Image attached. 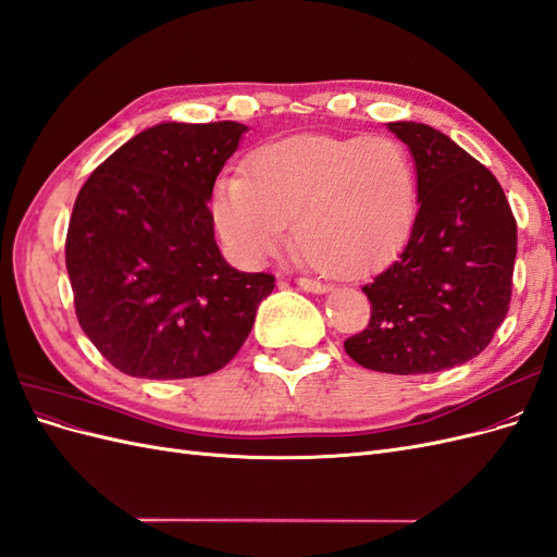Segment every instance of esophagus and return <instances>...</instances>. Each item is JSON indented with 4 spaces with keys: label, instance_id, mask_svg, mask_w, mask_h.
I'll use <instances>...</instances> for the list:
<instances>
[{
    "label": "esophagus",
    "instance_id": "1",
    "mask_svg": "<svg viewBox=\"0 0 557 557\" xmlns=\"http://www.w3.org/2000/svg\"><path fill=\"white\" fill-rule=\"evenodd\" d=\"M297 285H299L301 290L313 293V295H325V293H330V285L320 283V281H311V278H297Z\"/></svg>",
    "mask_w": 557,
    "mask_h": 557
}]
</instances>
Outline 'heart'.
I'll return each instance as SVG.
<instances>
[{"instance_id":"b5f03b06","label":"heart","mask_w":557,"mask_h":557,"mask_svg":"<svg viewBox=\"0 0 557 557\" xmlns=\"http://www.w3.org/2000/svg\"><path fill=\"white\" fill-rule=\"evenodd\" d=\"M213 221L246 264L272 260L288 221L305 258L320 272L356 276L401 246L416 215V170L387 137H301L252 150L244 176L213 193Z\"/></svg>"}]
</instances>
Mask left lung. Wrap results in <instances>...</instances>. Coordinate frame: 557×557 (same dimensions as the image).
<instances>
[{
  "instance_id": "1",
  "label": "left lung",
  "mask_w": 557,
  "mask_h": 557,
  "mask_svg": "<svg viewBox=\"0 0 557 557\" xmlns=\"http://www.w3.org/2000/svg\"><path fill=\"white\" fill-rule=\"evenodd\" d=\"M409 146L418 213L393 264L369 281V325L344 342L358 364L434 374L476 358L511 301L516 221L497 178L444 132L387 123Z\"/></svg>"
}]
</instances>
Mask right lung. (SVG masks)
<instances>
[{
  "label": "right lung",
  "instance_id": "1",
  "mask_svg": "<svg viewBox=\"0 0 557 557\" xmlns=\"http://www.w3.org/2000/svg\"><path fill=\"white\" fill-rule=\"evenodd\" d=\"M246 132L232 121L148 127L74 201L64 256L78 325L127 376L218 372L274 290V276L234 269L213 237V183Z\"/></svg>",
  "mask_w": 557,
  "mask_h": 557
}]
</instances>
